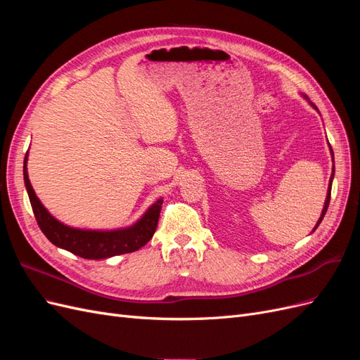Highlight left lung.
Wrapping results in <instances>:
<instances>
[{
  "mask_svg": "<svg viewBox=\"0 0 360 360\" xmlns=\"http://www.w3.org/2000/svg\"><path fill=\"white\" fill-rule=\"evenodd\" d=\"M302 97H304V99L308 101V103L314 108V110H317V106H315L309 99H308V96H304V94H302ZM319 111V110H317ZM329 148H330V155H332V162L335 163V159H333V151H332V147H330V144H329ZM333 176H335V165L332 167V174H330V180H329V188H328V195H326V201H324V205H323V210H321V214H320V219L317 221V224H315V226H314V230H312V233L317 230V226L320 225V222L323 221V217H324V214H326V212H328V207H329V202H330V191H332V181H333Z\"/></svg>",
  "mask_w": 360,
  "mask_h": 360,
  "instance_id": "left-lung-1",
  "label": "left lung"
}]
</instances>
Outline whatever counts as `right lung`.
Here are the masks:
<instances>
[{"mask_svg": "<svg viewBox=\"0 0 360 360\" xmlns=\"http://www.w3.org/2000/svg\"><path fill=\"white\" fill-rule=\"evenodd\" d=\"M27 162L28 151L24 159L25 188L36 221L41 233L46 236L51 243L85 259H105L115 255L135 252L153 237L163 202L162 198L151 204L135 224L124 228H117V230H84V228L69 226L60 222L57 217H53L39 200L28 179Z\"/></svg>", "mask_w": 360, "mask_h": 360, "instance_id": "add662e5", "label": "right lung"}]
</instances>
